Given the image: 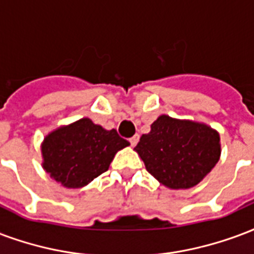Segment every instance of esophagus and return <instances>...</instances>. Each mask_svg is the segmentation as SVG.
Here are the masks:
<instances>
[{"label": "esophagus", "instance_id": "esophagus-1", "mask_svg": "<svg viewBox=\"0 0 254 254\" xmlns=\"http://www.w3.org/2000/svg\"><path fill=\"white\" fill-rule=\"evenodd\" d=\"M138 140H140V136H138V134H134V136H133L132 138L129 140V141H130V145L136 146V144L138 142Z\"/></svg>", "mask_w": 254, "mask_h": 254}]
</instances>
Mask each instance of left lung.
I'll return each mask as SVG.
<instances>
[{
    "label": "left lung",
    "mask_w": 254,
    "mask_h": 254,
    "mask_svg": "<svg viewBox=\"0 0 254 254\" xmlns=\"http://www.w3.org/2000/svg\"><path fill=\"white\" fill-rule=\"evenodd\" d=\"M134 151L146 171L172 190L191 189L213 170L221 156L219 133L206 124L160 116Z\"/></svg>",
    "instance_id": "8db88e82"
}]
</instances>
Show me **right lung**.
Listing matches in <instances>:
<instances>
[{
	"label": "right lung",
	"instance_id": "right-lung-1",
	"mask_svg": "<svg viewBox=\"0 0 254 254\" xmlns=\"http://www.w3.org/2000/svg\"><path fill=\"white\" fill-rule=\"evenodd\" d=\"M127 145L116 129L106 130L90 118H80L46 136L43 168L67 189H80L106 172L116 153Z\"/></svg>",
	"mask_w": 254,
	"mask_h": 254
}]
</instances>
